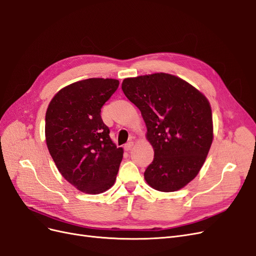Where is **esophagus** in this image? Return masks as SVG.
<instances>
[{"instance_id":"esophagus-1","label":"esophagus","mask_w":256,"mask_h":256,"mask_svg":"<svg viewBox=\"0 0 256 256\" xmlns=\"http://www.w3.org/2000/svg\"><path fill=\"white\" fill-rule=\"evenodd\" d=\"M133 146H134V142H130L126 144H124V150H126V151H130V149H132V148H133Z\"/></svg>"}]
</instances>
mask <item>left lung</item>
<instances>
[{
	"mask_svg": "<svg viewBox=\"0 0 256 256\" xmlns=\"http://www.w3.org/2000/svg\"><path fill=\"white\" fill-rule=\"evenodd\" d=\"M122 90L142 112L154 149V160L144 171L146 183L164 192L183 188L199 173L212 142L208 100L167 73L126 78Z\"/></svg>",
	"mask_w": 256,
	"mask_h": 256,
	"instance_id": "8db88e82",
	"label": "left lung"
}]
</instances>
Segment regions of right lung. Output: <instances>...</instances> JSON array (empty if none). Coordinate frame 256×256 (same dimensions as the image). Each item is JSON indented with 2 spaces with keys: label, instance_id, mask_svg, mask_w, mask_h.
<instances>
[{
  "label": "right lung",
  "instance_id": "right-lung-1",
  "mask_svg": "<svg viewBox=\"0 0 256 256\" xmlns=\"http://www.w3.org/2000/svg\"><path fill=\"white\" fill-rule=\"evenodd\" d=\"M119 80L88 78L60 89L46 114V142L62 176L78 190L98 194L116 180L123 149L110 137L101 108Z\"/></svg>",
  "mask_w": 256,
  "mask_h": 256
}]
</instances>
